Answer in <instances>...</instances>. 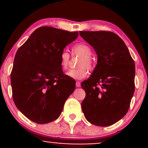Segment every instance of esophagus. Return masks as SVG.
Segmentation results:
<instances>
[{"label": "esophagus", "mask_w": 148, "mask_h": 148, "mask_svg": "<svg viewBox=\"0 0 148 148\" xmlns=\"http://www.w3.org/2000/svg\"><path fill=\"white\" fill-rule=\"evenodd\" d=\"M76 87H77V88L81 87V83L79 82V81H77V82L76 83Z\"/></svg>", "instance_id": "34e87169"}]
</instances>
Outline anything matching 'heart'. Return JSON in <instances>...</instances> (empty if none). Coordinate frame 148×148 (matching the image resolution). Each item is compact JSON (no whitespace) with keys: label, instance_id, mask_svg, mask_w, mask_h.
Segmentation results:
<instances>
[{"label":"heart","instance_id":"obj_1","mask_svg":"<svg viewBox=\"0 0 148 148\" xmlns=\"http://www.w3.org/2000/svg\"><path fill=\"white\" fill-rule=\"evenodd\" d=\"M73 56H79L81 58L78 62L79 68L72 69L67 72V76L69 78L76 80H81L86 78L88 74V70L92 69L94 67V61L91 57L92 51L90 47L84 43H78L74 45L72 48ZM70 61V55L67 51L63 50L60 54V66L63 69L68 67Z\"/></svg>","mask_w":148,"mask_h":148}]
</instances>
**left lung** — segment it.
I'll return each instance as SVG.
<instances>
[{
  "instance_id": "1",
  "label": "left lung",
  "mask_w": 148,
  "mask_h": 148,
  "mask_svg": "<svg viewBox=\"0 0 148 148\" xmlns=\"http://www.w3.org/2000/svg\"><path fill=\"white\" fill-rule=\"evenodd\" d=\"M93 47L97 64L90 77L81 83L86 97L81 103L89 123L107 127L127 114L134 95L135 64L126 45L109 31H80Z\"/></svg>"
}]
</instances>
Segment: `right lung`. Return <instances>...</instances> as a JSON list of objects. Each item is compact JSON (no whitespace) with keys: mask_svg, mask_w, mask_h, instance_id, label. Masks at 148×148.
Segmentation results:
<instances>
[{"mask_svg":"<svg viewBox=\"0 0 148 148\" xmlns=\"http://www.w3.org/2000/svg\"><path fill=\"white\" fill-rule=\"evenodd\" d=\"M78 35V32L42 26L16 51L11 72L13 100L34 123L56 120L74 91L76 81L62 72L60 54Z\"/></svg>","mask_w":148,"mask_h":148,"instance_id":"obj_1","label":"right lung"}]
</instances>
